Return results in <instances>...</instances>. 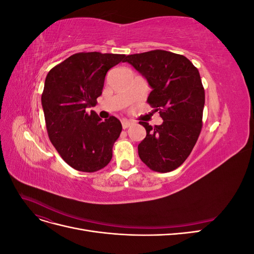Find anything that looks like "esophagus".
I'll use <instances>...</instances> for the list:
<instances>
[{"instance_id": "1", "label": "esophagus", "mask_w": 254, "mask_h": 254, "mask_svg": "<svg viewBox=\"0 0 254 254\" xmlns=\"http://www.w3.org/2000/svg\"><path fill=\"white\" fill-rule=\"evenodd\" d=\"M131 125H132V123H131V122L126 121V120H123V121H122V126H123V129H127L128 127H130Z\"/></svg>"}]
</instances>
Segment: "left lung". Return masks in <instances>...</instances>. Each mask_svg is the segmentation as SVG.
Instances as JSON below:
<instances>
[{"mask_svg":"<svg viewBox=\"0 0 254 254\" xmlns=\"http://www.w3.org/2000/svg\"><path fill=\"white\" fill-rule=\"evenodd\" d=\"M131 64L147 79L152 91L147 103L163 119L146 129L137 146L140 159L151 171L168 173L178 168L193 150L202 128L204 89L198 68L179 54L155 50L128 55Z\"/></svg>","mask_w":254,"mask_h":254,"instance_id":"obj_1","label":"left lung"}]
</instances>
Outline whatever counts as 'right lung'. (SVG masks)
Masks as SVG:
<instances>
[{"instance_id": "right-lung-1", "label": "right lung", "mask_w": 254, "mask_h": 254, "mask_svg": "<svg viewBox=\"0 0 254 254\" xmlns=\"http://www.w3.org/2000/svg\"><path fill=\"white\" fill-rule=\"evenodd\" d=\"M125 59L120 54L77 53L54 66L45 78L41 103L48 134L60 157L76 171L94 173L112 159L121 122L115 117L103 122L87 108L102 95L107 72Z\"/></svg>"}]
</instances>
